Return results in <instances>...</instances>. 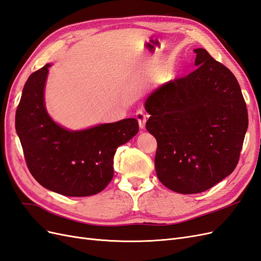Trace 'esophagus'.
<instances>
[{"label": "esophagus", "instance_id": "34e87169", "mask_svg": "<svg viewBox=\"0 0 261 261\" xmlns=\"http://www.w3.org/2000/svg\"><path fill=\"white\" fill-rule=\"evenodd\" d=\"M136 118L138 121V125H139V128L140 129H144L145 128V125H146V122H147V118H146V114L143 112V111H137L136 113Z\"/></svg>", "mask_w": 261, "mask_h": 261}]
</instances>
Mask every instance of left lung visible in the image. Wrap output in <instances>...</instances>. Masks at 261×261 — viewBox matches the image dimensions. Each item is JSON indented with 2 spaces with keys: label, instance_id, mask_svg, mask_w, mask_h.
<instances>
[{
  "label": "left lung",
  "instance_id": "left-lung-1",
  "mask_svg": "<svg viewBox=\"0 0 261 261\" xmlns=\"http://www.w3.org/2000/svg\"><path fill=\"white\" fill-rule=\"evenodd\" d=\"M197 69L154 89L145 101L156 139L158 178L173 192L198 194L236 168L248 127L241 87L227 67L195 49Z\"/></svg>",
  "mask_w": 261,
  "mask_h": 261
}]
</instances>
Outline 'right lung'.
<instances>
[{
	"label": "right lung",
	"instance_id": "obj_1",
	"mask_svg": "<svg viewBox=\"0 0 261 261\" xmlns=\"http://www.w3.org/2000/svg\"><path fill=\"white\" fill-rule=\"evenodd\" d=\"M48 63L23 86L15 126L27 167L39 184L68 197L98 194L113 177L116 149L138 133L136 118L72 130L46 111L44 88Z\"/></svg>",
	"mask_w": 261,
	"mask_h": 261
}]
</instances>
